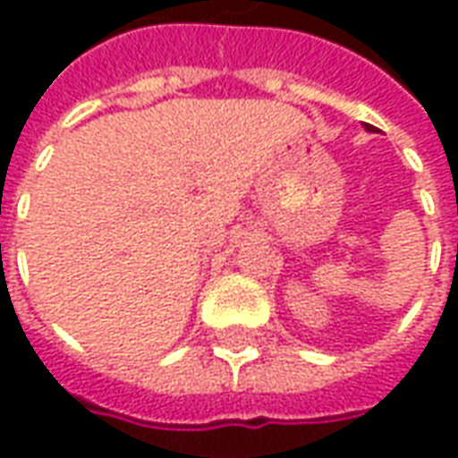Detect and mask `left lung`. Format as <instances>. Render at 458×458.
Wrapping results in <instances>:
<instances>
[{
    "label": "left lung",
    "mask_w": 458,
    "mask_h": 458,
    "mask_svg": "<svg viewBox=\"0 0 458 458\" xmlns=\"http://www.w3.org/2000/svg\"><path fill=\"white\" fill-rule=\"evenodd\" d=\"M365 130H368V131H375V127H373V124H365Z\"/></svg>",
    "instance_id": "left-lung-1"
}]
</instances>
